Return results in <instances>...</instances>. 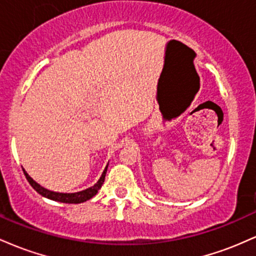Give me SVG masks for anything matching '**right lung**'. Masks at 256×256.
I'll return each mask as SVG.
<instances>
[{"label":"right lung","instance_id":"obj_1","mask_svg":"<svg viewBox=\"0 0 256 256\" xmlns=\"http://www.w3.org/2000/svg\"><path fill=\"white\" fill-rule=\"evenodd\" d=\"M107 168H108V165L106 166L104 173H102V176L100 177L98 182L95 185H94V186L88 188V189L83 190V192H72V194L50 192V190L46 189V188L40 186V184L36 183V182H34V179H32L30 176L28 174V172H26L25 170H22V171H24L25 177H26V179H28V183L31 184V186L34 188V189L36 190V192L40 194V195L44 196V198L52 200V201L62 202V204H82V202H85V201H88V200H90L91 198H94V196L98 194V190L101 189L102 184H104V177H106V172H107Z\"/></svg>","mask_w":256,"mask_h":256}]
</instances>
